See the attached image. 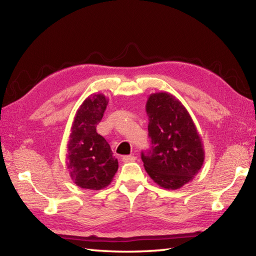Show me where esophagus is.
<instances>
[{"instance_id": "1", "label": "esophagus", "mask_w": 256, "mask_h": 256, "mask_svg": "<svg viewBox=\"0 0 256 256\" xmlns=\"http://www.w3.org/2000/svg\"><path fill=\"white\" fill-rule=\"evenodd\" d=\"M136 160V157L133 156V155H126V156H123L122 157V162H132Z\"/></svg>"}]
</instances>
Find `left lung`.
Here are the masks:
<instances>
[{
	"instance_id": "left-lung-1",
	"label": "left lung",
	"mask_w": 256,
	"mask_h": 256,
	"mask_svg": "<svg viewBox=\"0 0 256 256\" xmlns=\"http://www.w3.org/2000/svg\"><path fill=\"white\" fill-rule=\"evenodd\" d=\"M146 113L150 148L142 152L145 170L160 187L179 189L204 165L202 140L187 108L168 92L152 94Z\"/></svg>"
}]
</instances>
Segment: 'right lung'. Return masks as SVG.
Returning a JSON list of instances; mask_svg holds the SVG:
<instances>
[{"instance_id": "add662e5", "label": "right lung", "mask_w": 256, "mask_h": 256, "mask_svg": "<svg viewBox=\"0 0 256 256\" xmlns=\"http://www.w3.org/2000/svg\"><path fill=\"white\" fill-rule=\"evenodd\" d=\"M108 106L104 94H91L76 112L67 144L66 164L78 187L100 190L111 184L118 168L110 145L96 133Z\"/></svg>"}]
</instances>
